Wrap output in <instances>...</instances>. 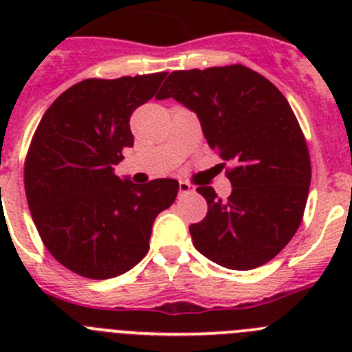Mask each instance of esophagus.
Instances as JSON below:
<instances>
[{
  "instance_id": "obj_1",
  "label": "esophagus",
  "mask_w": 352,
  "mask_h": 352,
  "mask_svg": "<svg viewBox=\"0 0 352 352\" xmlns=\"http://www.w3.org/2000/svg\"><path fill=\"white\" fill-rule=\"evenodd\" d=\"M195 188L190 185V183L179 182V195H188V194H192Z\"/></svg>"
}]
</instances>
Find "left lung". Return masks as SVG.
<instances>
[{
    "mask_svg": "<svg viewBox=\"0 0 352 352\" xmlns=\"http://www.w3.org/2000/svg\"><path fill=\"white\" fill-rule=\"evenodd\" d=\"M197 114L203 133L231 162V195L199 186L204 220L192 223L194 247L229 270L263 266L291 241L303 219L312 169L307 141L285 96L243 65L173 72L157 95Z\"/></svg>",
    "mask_w": 352,
    "mask_h": 352,
    "instance_id": "1",
    "label": "left lung"
}]
</instances>
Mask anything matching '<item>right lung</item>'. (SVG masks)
<instances>
[{"label":"right lung","instance_id":"right-lung-1","mask_svg":"<svg viewBox=\"0 0 352 352\" xmlns=\"http://www.w3.org/2000/svg\"><path fill=\"white\" fill-rule=\"evenodd\" d=\"M166 76L80 80L36 126L24 162L28 206L45 248L77 275L105 280L132 270L148 254L157 214L178 195L176 179L135 185L113 167L133 146L130 116Z\"/></svg>","mask_w":352,"mask_h":352}]
</instances>
